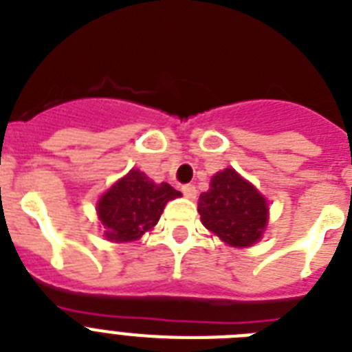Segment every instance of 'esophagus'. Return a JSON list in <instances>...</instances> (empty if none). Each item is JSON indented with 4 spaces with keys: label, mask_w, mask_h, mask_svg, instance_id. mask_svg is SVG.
<instances>
[{
    "label": "esophagus",
    "mask_w": 352,
    "mask_h": 352,
    "mask_svg": "<svg viewBox=\"0 0 352 352\" xmlns=\"http://www.w3.org/2000/svg\"><path fill=\"white\" fill-rule=\"evenodd\" d=\"M182 192L185 194V197H188V199H196V196H197V190L194 185H183Z\"/></svg>",
    "instance_id": "1"
}]
</instances>
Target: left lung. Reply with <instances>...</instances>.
<instances>
[{
    "label": "left lung",
    "instance_id": "1",
    "mask_svg": "<svg viewBox=\"0 0 352 352\" xmlns=\"http://www.w3.org/2000/svg\"><path fill=\"white\" fill-rule=\"evenodd\" d=\"M205 228L235 248L255 245L268 225V201L234 169L212 176L210 188L197 201Z\"/></svg>",
    "mask_w": 352,
    "mask_h": 352
}]
</instances>
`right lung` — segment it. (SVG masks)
<instances>
[{
	"instance_id": "right-lung-1",
	"label": "right lung",
	"mask_w": 352,
	"mask_h": 352,
	"mask_svg": "<svg viewBox=\"0 0 352 352\" xmlns=\"http://www.w3.org/2000/svg\"><path fill=\"white\" fill-rule=\"evenodd\" d=\"M182 192L169 183H155L142 170L131 169L97 203L98 221L113 243L140 239L158 223L165 205Z\"/></svg>"
}]
</instances>
